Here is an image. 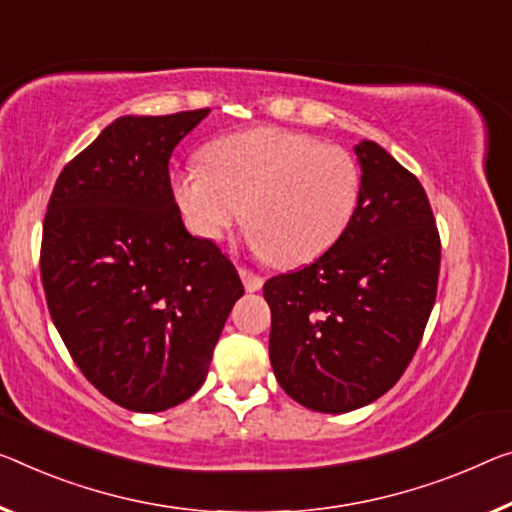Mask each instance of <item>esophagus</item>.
I'll list each match as a JSON object with an SVG mask.
<instances>
[{"label":"esophagus","instance_id":"esophagus-1","mask_svg":"<svg viewBox=\"0 0 512 512\" xmlns=\"http://www.w3.org/2000/svg\"><path fill=\"white\" fill-rule=\"evenodd\" d=\"M240 277H242V283H245V288L249 290V293H256V290L263 288V277H258V274L249 272L247 267H240Z\"/></svg>","mask_w":512,"mask_h":512}]
</instances>
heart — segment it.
<instances>
[{"label":"heart","mask_w":512,"mask_h":512,"mask_svg":"<svg viewBox=\"0 0 512 512\" xmlns=\"http://www.w3.org/2000/svg\"><path fill=\"white\" fill-rule=\"evenodd\" d=\"M203 169L171 176L190 229L222 240L242 219L274 265L297 267L332 249L355 217L361 169L352 153L283 128H251L201 151Z\"/></svg>","instance_id":"1"}]
</instances>
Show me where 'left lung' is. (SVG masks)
Returning a JSON list of instances; mask_svg holds the SVG:
<instances>
[{
  "mask_svg": "<svg viewBox=\"0 0 512 512\" xmlns=\"http://www.w3.org/2000/svg\"><path fill=\"white\" fill-rule=\"evenodd\" d=\"M361 196L318 261L267 279L270 361L309 410L343 414L400 380L435 306L442 242L426 190L375 141L355 146Z\"/></svg>",
  "mask_w": 512,
  "mask_h": 512,
  "instance_id": "left-lung-1",
  "label": "left lung"
}]
</instances>
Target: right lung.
<instances>
[{
  "mask_svg": "<svg viewBox=\"0 0 512 512\" xmlns=\"http://www.w3.org/2000/svg\"><path fill=\"white\" fill-rule=\"evenodd\" d=\"M208 109L121 116L70 160L47 203L41 279L54 327L102 396L132 412L183 403L245 288L185 231L169 157Z\"/></svg>",
  "mask_w": 512,
  "mask_h": 512,
  "instance_id": "add662e5",
  "label": "right lung"
}]
</instances>
